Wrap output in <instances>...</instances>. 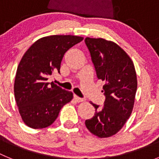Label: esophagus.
<instances>
[{
    "label": "esophagus",
    "mask_w": 159,
    "mask_h": 159,
    "mask_svg": "<svg viewBox=\"0 0 159 159\" xmlns=\"http://www.w3.org/2000/svg\"><path fill=\"white\" fill-rule=\"evenodd\" d=\"M74 99H75V100L76 101V102H84V99H82V98H80V97L77 96V95H74Z\"/></svg>",
    "instance_id": "34e87169"
}]
</instances>
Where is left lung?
Listing matches in <instances>:
<instances>
[{
	"label": "left lung",
	"instance_id": "left-lung-1",
	"mask_svg": "<svg viewBox=\"0 0 159 159\" xmlns=\"http://www.w3.org/2000/svg\"><path fill=\"white\" fill-rule=\"evenodd\" d=\"M97 77L104 81V107L91 102L95 116L85 121L92 134L108 138L121 130L131 115L137 91V75L131 59L122 48L102 38L85 39Z\"/></svg>",
	"mask_w": 159,
	"mask_h": 159
}]
</instances>
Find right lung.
<instances>
[{
	"label": "right lung",
	"mask_w": 159,
	"mask_h": 159,
	"mask_svg": "<svg viewBox=\"0 0 159 159\" xmlns=\"http://www.w3.org/2000/svg\"><path fill=\"white\" fill-rule=\"evenodd\" d=\"M84 40L71 35L42 37L25 52L17 67L14 95L24 123L33 129L49 127L73 94L48 82L53 72L60 73L64 55Z\"/></svg>",
	"instance_id": "obj_1"
}]
</instances>
